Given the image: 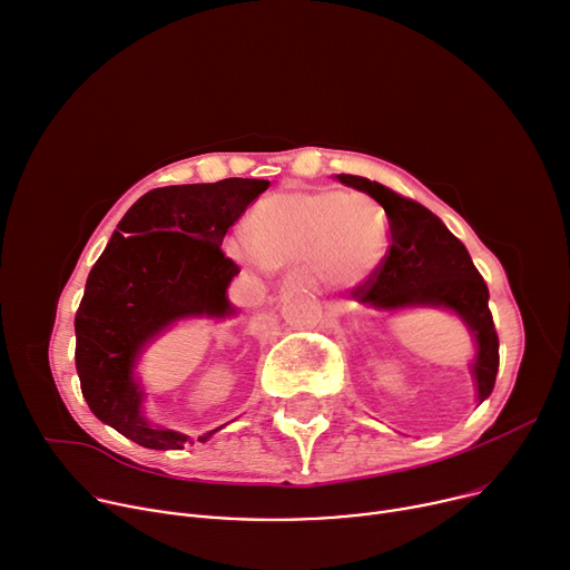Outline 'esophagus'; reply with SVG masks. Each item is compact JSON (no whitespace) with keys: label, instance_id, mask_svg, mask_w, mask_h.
<instances>
[{"label":"esophagus","instance_id":"1","mask_svg":"<svg viewBox=\"0 0 570 570\" xmlns=\"http://www.w3.org/2000/svg\"><path fill=\"white\" fill-rule=\"evenodd\" d=\"M305 284H309V277L305 273H293L284 279L282 291H291V288H297V286H305Z\"/></svg>","mask_w":570,"mask_h":570}]
</instances>
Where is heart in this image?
Returning a JSON list of instances; mask_svg holds the SVG:
<instances>
[{
  "label": "heart",
  "instance_id": "1",
  "mask_svg": "<svg viewBox=\"0 0 570 570\" xmlns=\"http://www.w3.org/2000/svg\"><path fill=\"white\" fill-rule=\"evenodd\" d=\"M249 240L226 252L252 268H286L312 261L314 273L338 286H355L381 268L390 222L366 195L341 189H295L265 197L247 217Z\"/></svg>",
  "mask_w": 570,
  "mask_h": 570
}]
</instances>
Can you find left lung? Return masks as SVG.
<instances>
[{
	"mask_svg": "<svg viewBox=\"0 0 570 570\" xmlns=\"http://www.w3.org/2000/svg\"><path fill=\"white\" fill-rule=\"evenodd\" d=\"M336 178L373 197L390 222V254L383 268L353 291L355 299L383 312L433 307L459 316L476 346L470 373L476 383V401L483 403L495 387L500 338L488 309V286L470 252L422 204L362 176L338 174Z\"/></svg>",
	"mask_w": 570,
	"mask_h": 570,
	"instance_id": "1",
	"label": "left lung"
}]
</instances>
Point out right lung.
Masks as SVG:
<instances>
[{"label": "right lung", "instance_id": "add662e5", "mask_svg": "<svg viewBox=\"0 0 570 570\" xmlns=\"http://www.w3.org/2000/svg\"><path fill=\"white\" fill-rule=\"evenodd\" d=\"M268 185L224 178L150 189L124 215L89 273L75 314L82 394L100 422L139 446L183 449L189 440L146 420L135 366L174 323L236 314L226 288L240 268L219 245Z\"/></svg>", "mask_w": 570, "mask_h": 570}]
</instances>
